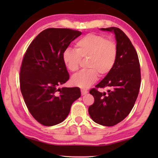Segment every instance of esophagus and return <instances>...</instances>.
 <instances>
[{
    "instance_id": "esophagus-1",
    "label": "esophagus",
    "mask_w": 158,
    "mask_h": 158,
    "mask_svg": "<svg viewBox=\"0 0 158 158\" xmlns=\"http://www.w3.org/2000/svg\"><path fill=\"white\" fill-rule=\"evenodd\" d=\"M81 95H85L86 94H88V90H86V89H81Z\"/></svg>"
}]
</instances>
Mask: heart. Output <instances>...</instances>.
I'll use <instances>...</instances> for the list:
<instances>
[{
	"instance_id": "1",
	"label": "heart",
	"mask_w": 158,
	"mask_h": 158,
	"mask_svg": "<svg viewBox=\"0 0 158 158\" xmlns=\"http://www.w3.org/2000/svg\"><path fill=\"white\" fill-rule=\"evenodd\" d=\"M117 56L116 44L105 36L89 34L77 41L76 49L67 48L62 54V60L70 72L79 69L82 58H88L89 69L74 75L71 82L82 89L88 88L100 77L106 75L115 65Z\"/></svg>"
}]
</instances>
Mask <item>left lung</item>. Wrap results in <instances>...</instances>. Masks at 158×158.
Segmentation results:
<instances>
[{"label":"left lung","instance_id":"left-lung-1","mask_svg":"<svg viewBox=\"0 0 158 158\" xmlns=\"http://www.w3.org/2000/svg\"><path fill=\"white\" fill-rule=\"evenodd\" d=\"M100 31L114 33L117 56L113 69L96 85L109 88L107 93L95 88L89 91L94 102L88 112L94 122L113 126L125 119L135 105L140 85V64L135 48L122 30L110 27Z\"/></svg>","mask_w":158,"mask_h":158}]
</instances>
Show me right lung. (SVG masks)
Returning <instances> with one entry per match:
<instances>
[{"instance_id": "right-lung-1", "label": "right lung", "mask_w": 158, "mask_h": 158, "mask_svg": "<svg viewBox=\"0 0 158 158\" xmlns=\"http://www.w3.org/2000/svg\"><path fill=\"white\" fill-rule=\"evenodd\" d=\"M81 34L68 28L45 29L26 50L19 73L20 89L29 112L43 126L62 122L81 96L79 88L58 86L69 79L63 52Z\"/></svg>"}]
</instances>
